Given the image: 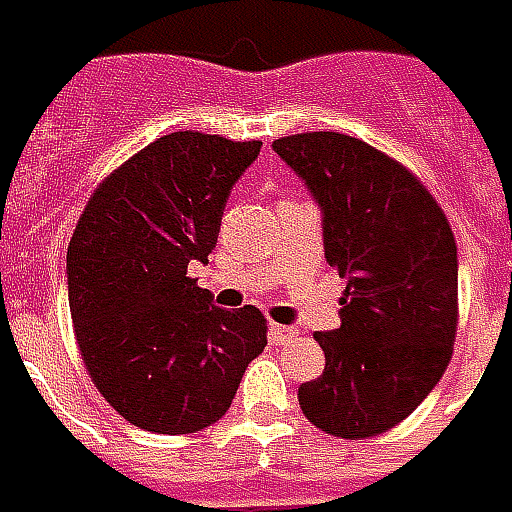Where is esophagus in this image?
Instances as JSON below:
<instances>
[{"instance_id":"esophagus-1","label":"esophagus","mask_w":512,"mask_h":512,"mask_svg":"<svg viewBox=\"0 0 512 512\" xmlns=\"http://www.w3.org/2000/svg\"><path fill=\"white\" fill-rule=\"evenodd\" d=\"M297 331L295 328H289V325H278V322H273L270 325V342L273 344H286L289 339H295Z\"/></svg>"}]
</instances>
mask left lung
I'll use <instances>...</instances> for the list:
<instances>
[{
    "mask_svg": "<svg viewBox=\"0 0 512 512\" xmlns=\"http://www.w3.org/2000/svg\"><path fill=\"white\" fill-rule=\"evenodd\" d=\"M273 151L322 209L325 259L347 286L342 325L314 333L325 372L297 389L311 424L380 436L433 391L458 328V245L447 215L397 159L358 137L303 132Z\"/></svg>",
    "mask_w": 512,
    "mask_h": 512,
    "instance_id": "1",
    "label": "left lung"
}]
</instances>
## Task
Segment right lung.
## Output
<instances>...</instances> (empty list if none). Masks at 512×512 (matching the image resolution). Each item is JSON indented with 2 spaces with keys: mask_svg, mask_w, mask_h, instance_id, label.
<instances>
[{
  "mask_svg": "<svg viewBox=\"0 0 512 512\" xmlns=\"http://www.w3.org/2000/svg\"><path fill=\"white\" fill-rule=\"evenodd\" d=\"M259 140L173 132L90 195L68 245V306L88 375L126 422L184 436L231 408L267 344L256 306L217 308L187 275L209 262L228 192Z\"/></svg>",
  "mask_w": 512,
  "mask_h": 512,
  "instance_id": "add662e5",
  "label": "right lung"
}]
</instances>
